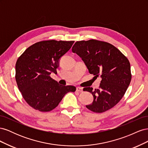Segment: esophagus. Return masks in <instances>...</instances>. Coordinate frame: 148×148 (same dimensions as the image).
Masks as SVG:
<instances>
[{
	"instance_id": "obj_1",
	"label": "esophagus",
	"mask_w": 148,
	"mask_h": 148,
	"mask_svg": "<svg viewBox=\"0 0 148 148\" xmlns=\"http://www.w3.org/2000/svg\"><path fill=\"white\" fill-rule=\"evenodd\" d=\"M77 91L78 92H83V88H80V87H77Z\"/></svg>"
}]
</instances>
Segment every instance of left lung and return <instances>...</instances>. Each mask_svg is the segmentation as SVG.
Masks as SVG:
<instances>
[{
    "mask_svg": "<svg viewBox=\"0 0 148 148\" xmlns=\"http://www.w3.org/2000/svg\"><path fill=\"white\" fill-rule=\"evenodd\" d=\"M72 52L82 58L89 73L102 78L98 89H83L94 97L92 104L86 107L96 113L112 108L123 97L131 82L127 58L111 44L95 39L76 42Z\"/></svg>",
    "mask_w": 148,
    "mask_h": 148,
    "instance_id": "1",
    "label": "left lung"
}]
</instances>
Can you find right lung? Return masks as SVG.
<instances>
[{
  "instance_id": "obj_1",
  "label": "right lung",
  "mask_w": 148,
  "mask_h": 148,
  "mask_svg": "<svg viewBox=\"0 0 148 148\" xmlns=\"http://www.w3.org/2000/svg\"><path fill=\"white\" fill-rule=\"evenodd\" d=\"M74 41L49 40L33 44L18 59L15 79L26 102L36 110L49 112L59 105L73 86L60 85L50 75L57 73L60 58L68 52Z\"/></svg>"
}]
</instances>
